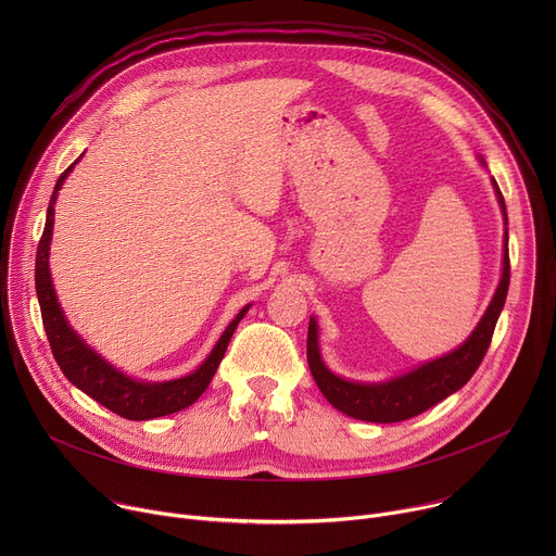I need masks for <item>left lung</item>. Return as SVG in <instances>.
I'll list each match as a JSON object with an SVG mask.
<instances>
[{"instance_id": "left-lung-1", "label": "left lung", "mask_w": 556, "mask_h": 556, "mask_svg": "<svg viewBox=\"0 0 556 556\" xmlns=\"http://www.w3.org/2000/svg\"><path fill=\"white\" fill-rule=\"evenodd\" d=\"M495 185V193L504 213V222L508 224L506 217V204L504 195ZM504 268H502V279L500 286L493 294L491 305L486 307L482 321L478 328L472 330V334L453 352L446 356H440L435 361H429L420 367H416L409 374H403L399 378H391L387 382H354L345 380L337 374H332L326 363L321 361L319 352V334H316V321L309 319L307 326V365L309 371L319 384L321 393L330 401L332 407L339 412L348 414L350 418L365 420V422H401L409 420L440 401H444L446 395L455 393L462 389L475 369L480 367L484 354L489 352L497 319L502 314V307L506 303L508 294V283H510V257H508V228L504 232Z\"/></svg>"}]
</instances>
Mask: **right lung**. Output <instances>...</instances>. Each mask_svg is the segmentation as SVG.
<instances>
[{"label": "right lung", "mask_w": 556, "mask_h": 556, "mask_svg": "<svg viewBox=\"0 0 556 556\" xmlns=\"http://www.w3.org/2000/svg\"><path fill=\"white\" fill-rule=\"evenodd\" d=\"M76 163H72L59 176V180L54 185V191H52V198L48 204L43 235H41L39 247H37V262H35V288H37V299L41 305L43 330L50 341L54 361L59 363L61 371L74 387L88 393L90 399H94L110 412L118 414L121 418L151 420V418H161V416L182 412L189 405H193L204 393V389L208 387L211 378L217 371V365L224 358V352L228 348V341H230L237 324L244 319V314L249 312L251 305H244L240 309V314L235 316V319L228 324V328L224 330V334L219 337V341L213 348V352L208 354V358L189 376H182L176 380H165V382H144V380H134V378L125 376L123 371L114 369L110 363H105V358H101L92 348H88L67 326L65 314L54 294L50 266H48L56 193Z\"/></svg>", "instance_id": "1"}]
</instances>
